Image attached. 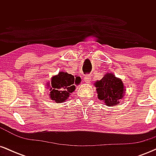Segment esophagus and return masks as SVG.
Wrapping results in <instances>:
<instances>
[{"label":"esophagus","mask_w":156,"mask_h":156,"mask_svg":"<svg viewBox=\"0 0 156 156\" xmlns=\"http://www.w3.org/2000/svg\"><path fill=\"white\" fill-rule=\"evenodd\" d=\"M91 76H89V75H87V76H85L84 77V80H85L86 83H90L91 81Z\"/></svg>","instance_id":"34e87169"}]
</instances>
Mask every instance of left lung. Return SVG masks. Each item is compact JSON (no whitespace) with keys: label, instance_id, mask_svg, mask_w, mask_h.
Returning <instances> with one entry per match:
<instances>
[{"label":"left lung","instance_id":"left-lung-1","mask_svg":"<svg viewBox=\"0 0 156 156\" xmlns=\"http://www.w3.org/2000/svg\"><path fill=\"white\" fill-rule=\"evenodd\" d=\"M98 99L108 106L119 104L125 94V87L120 78L112 73H106L101 80L94 83Z\"/></svg>","mask_w":156,"mask_h":156}]
</instances>
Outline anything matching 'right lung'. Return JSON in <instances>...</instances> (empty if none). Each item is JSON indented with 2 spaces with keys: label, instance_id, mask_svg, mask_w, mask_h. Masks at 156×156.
Instances as JSON below:
<instances>
[{
  "label": "right lung",
  "instance_id": "right-lung-1",
  "mask_svg": "<svg viewBox=\"0 0 156 156\" xmlns=\"http://www.w3.org/2000/svg\"><path fill=\"white\" fill-rule=\"evenodd\" d=\"M80 82L79 76H73L67 73L59 72L58 75L52 77L51 83H48L50 87V98L55 103H64L68 99L70 93L76 89V85Z\"/></svg>",
  "mask_w": 156,
  "mask_h": 156
}]
</instances>
